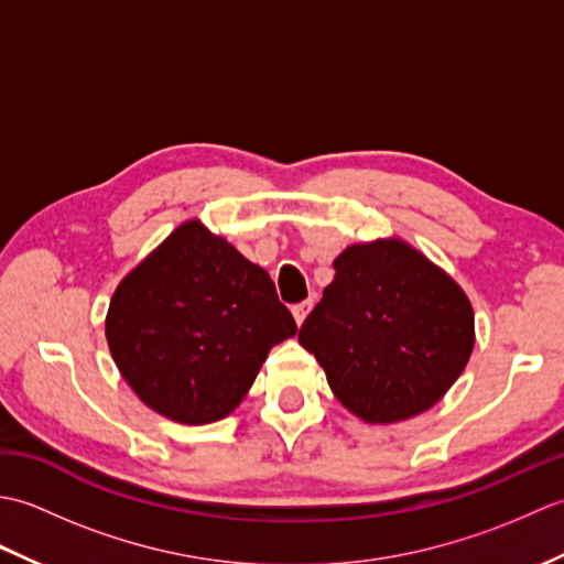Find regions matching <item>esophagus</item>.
<instances>
[{"label":"esophagus","mask_w":564,"mask_h":564,"mask_svg":"<svg viewBox=\"0 0 564 564\" xmlns=\"http://www.w3.org/2000/svg\"><path fill=\"white\" fill-rule=\"evenodd\" d=\"M310 310H313V301H303V303L293 305V317H295L297 325H303L305 317L310 315Z\"/></svg>","instance_id":"34e87169"}]
</instances>
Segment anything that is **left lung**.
I'll return each mask as SVG.
<instances>
[{"mask_svg": "<svg viewBox=\"0 0 564 564\" xmlns=\"http://www.w3.org/2000/svg\"><path fill=\"white\" fill-rule=\"evenodd\" d=\"M297 339L346 410L368 424L431 410L475 346L465 291L400 237L346 247Z\"/></svg>", "mask_w": 564, "mask_h": 564, "instance_id": "obj_1", "label": "left lung"}]
</instances>
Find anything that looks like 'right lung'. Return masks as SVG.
<instances>
[{"mask_svg": "<svg viewBox=\"0 0 564 564\" xmlns=\"http://www.w3.org/2000/svg\"><path fill=\"white\" fill-rule=\"evenodd\" d=\"M297 332L271 275L186 220L118 283L106 341L150 410L178 424L235 412L275 344Z\"/></svg>", "mask_w": 564, "mask_h": 564, "instance_id": "obj_1", "label": "right lung"}]
</instances>
